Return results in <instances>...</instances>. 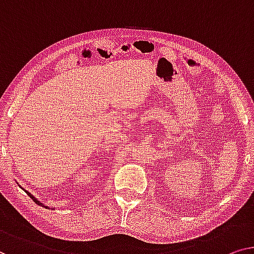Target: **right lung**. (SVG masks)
<instances>
[{
  "instance_id": "obj_1",
  "label": "right lung",
  "mask_w": 254,
  "mask_h": 254,
  "mask_svg": "<svg viewBox=\"0 0 254 254\" xmlns=\"http://www.w3.org/2000/svg\"><path fill=\"white\" fill-rule=\"evenodd\" d=\"M26 191V190H25ZM26 192H27V195L29 196V197L30 198H32L33 200H34V202H35L36 204H39V205H41V206H44V204H42V203H40V200H37L35 197H34V196L32 195V194H30V192H28V191H26ZM44 207H47V209H49V206H44Z\"/></svg>"
}]
</instances>
